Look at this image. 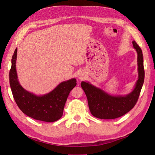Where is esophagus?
Here are the masks:
<instances>
[{"instance_id":"obj_1","label":"esophagus","mask_w":155,"mask_h":155,"mask_svg":"<svg viewBox=\"0 0 155 155\" xmlns=\"http://www.w3.org/2000/svg\"><path fill=\"white\" fill-rule=\"evenodd\" d=\"M84 78H85V77H84V75H83V74H79V76H78V78L79 79H81V80H82V79H84Z\"/></svg>"}]
</instances>
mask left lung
<instances>
[{"instance_id": "1", "label": "left lung", "mask_w": 155, "mask_h": 155, "mask_svg": "<svg viewBox=\"0 0 155 155\" xmlns=\"http://www.w3.org/2000/svg\"><path fill=\"white\" fill-rule=\"evenodd\" d=\"M133 45L138 54V78L133 91L126 96H112L88 82L82 81L81 86L87 97L91 114L100 119H115L130 111L137 104L145 77L142 51L134 41Z\"/></svg>"}]
</instances>
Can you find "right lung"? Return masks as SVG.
Wrapping results in <instances>:
<instances>
[{"label": "right lung", "instance_id": "right-lung-1", "mask_svg": "<svg viewBox=\"0 0 155 155\" xmlns=\"http://www.w3.org/2000/svg\"><path fill=\"white\" fill-rule=\"evenodd\" d=\"M17 48L14 51L10 70V84L13 96L18 108L30 118L46 122H54L61 118L69 93L76 85V79L59 83L45 95L37 96L26 91L18 80L16 70Z\"/></svg>", "mask_w": 155, "mask_h": 155}]
</instances>
